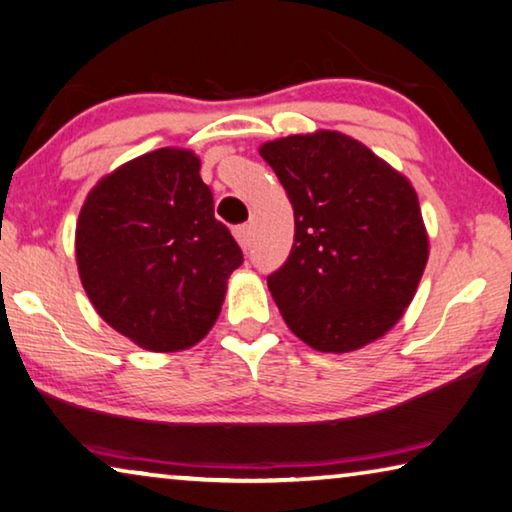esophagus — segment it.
<instances>
[{
  "label": "esophagus",
  "mask_w": 512,
  "mask_h": 512,
  "mask_svg": "<svg viewBox=\"0 0 512 512\" xmlns=\"http://www.w3.org/2000/svg\"><path fill=\"white\" fill-rule=\"evenodd\" d=\"M234 236L236 241L241 243V248H250V241H253V230H250V225L234 227Z\"/></svg>",
  "instance_id": "esophagus-1"
}]
</instances>
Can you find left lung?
Instances as JSON below:
<instances>
[{
  "label": "left lung",
  "instance_id": "8db88e82",
  "mask_svg": "<svg viewBox=\"0 0 512 512\" xmlns=\"http://www.w3.org/2000/svg\"><path fill=\"white\" fill-rule=\"evenodd\" d=\"M294 209V246L266 282L294 335L345 354L391 331L427 264L414 186L386 160L338 131L266 142Z\"/></svg>",
  "mask_w": 512,
  "mask_h": 512
}]
</instances>
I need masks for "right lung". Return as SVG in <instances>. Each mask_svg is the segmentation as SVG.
<instances>
[{
    "instance_id": "add662e5",
    "label": "right lung",
    "mask_w": 512,
    "mask_h": 512,
    "mask_svg": "<svg viewBox=\"0 0 512 512\" xmlns=\"http://www.w3.org/2000/svg\"><path fill=\"white\" fill-rule=\"evenodd\" d=\"M82 287L114 331L149 352L193 347L243 264L188 149H156L96 183L75 227Z\"/></svg>"
}]
</instances>
